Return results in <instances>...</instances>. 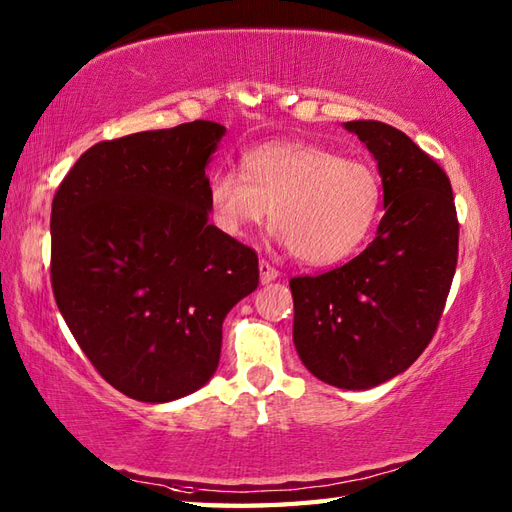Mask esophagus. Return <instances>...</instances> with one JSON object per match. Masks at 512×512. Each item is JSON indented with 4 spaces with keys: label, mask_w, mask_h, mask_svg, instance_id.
Listing matches in <instances>:
<instances>
[{
    "label": "esophagus",
    "mask_w": 512,
    "mask_h": 512,
    "mask_svg": "<svg viewBox=\"0 0 512 512\" xmlns=\"http://www.w3.org/2000/svg\"><path fill=\"white\" fill-rule=\"evenodd\" d=\"M277 277H279V270L262 259V262H259V281H262V284H270V281H275Z\"/></svg>",
    "instance_id": "esophagus-1"
}]
</instances>
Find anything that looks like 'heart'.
I'll list each match as a JSON object with an SVG mask.
<instances>
[{
  "label": "heart",
  "mask_w": 512,
  "mask_h": 512,
  "mask_svg": "<svg viewBox=\"0 0 512 512\" xmlns=\"http://www.w3.org/2000/svg\"><path fill=\"white\" fill-rule=\"evenodd\" d=\"M237 171L209 178V209L224 233L244 237L268 217L277 239L310 266H330L361 246L380 215L383 182L365 160L317 143H266ZM274 213L270 214L269 209Z\"/></svg>",
  "instance_id": "heart-1"
}]
</instances>
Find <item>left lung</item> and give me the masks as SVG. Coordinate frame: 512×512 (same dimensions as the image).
<instances>
[{"label":"left lung","mask_w":512,"mask_h":512,"mask_svg":"<svg viewBox=\"0 0 512 512\" xmlns=\"http://www.w3.org/2000/svg\"><path fill=\"white\" fill-rule=\"evenodd\" d=\"M383 180L385 215L352 262L290 279L295 341L310 374L339 389H372L429 345L458 264V215L447 173L378 121L345 123Z\"/></svg>","instance_id":"left-lung-1"}]
</instances>
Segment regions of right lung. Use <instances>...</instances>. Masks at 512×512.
<instances>
[{
    "label": "right lung",
    "mask_w": 512,
    "mask_h": 512,
    "mask_svg": "<svg viewBox=\"0 0 512 512\" xmlns=\"http://www.w3.org/2000/svg\"><path fill=\"white\" fill-rule=\"evenodd\" d=\"M226 127L193 121L90 147L52 200V292L107 383L171 402L209 383L222 323L259 284L255 250L209 224Z\"/></svg>",
    "instance_id": "1"
}]
</instances>
